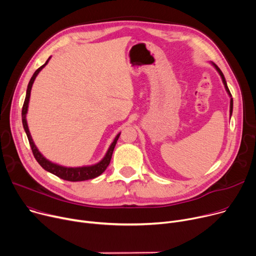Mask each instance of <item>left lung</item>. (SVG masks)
Wrapping results in <instances>:
<instances>
[{
	"mask_svg": "<svg viewBox=\"0 0 256 256\" xmlns=\"http://www.w3.org/2000/svg\"><path fill=\"white\" fill-rule=\"evenodd\" d=\"M212 65H214V67L216 69V72L220 74V78H222V82H224V88H226V92H228V96H230V118L232 113H233V98H232L230 92V90H228V84H226V78H224V74L222 72V70H220V69L218 67V65H216V64H214V62H212Z\"/></svg>",
	"mask_w": 256,
	"mask_h": 256,
	"instance_id": "8db88e82",
	"label": "left lung"
}]
</instances>
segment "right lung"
Masks as SVG:
<instances>
[{
	"label": "right lung",
	"instance_id": "1",
	"mask_svg": "<svg viewBox=\"0 0 256 256\" xmlns=\"http://www.w3.org/2000/svg\"><path fill=\"white\" fill-rule=\"evenodd\" d=\"M51 59V57H49V59L46 61V63L44 65H42L40 68H38L34 72V74H32L28 86V90H26V100L24 103H23V107H22V124H23V128H24L30 145L32 147V153L34 158L36 159V161L38 162V164L44 170H47L55 176H57L58 178L65 180H69V182H80V180H92L95 178L97 176H99L100 174H102L105 170L107 168V166L110 164V160L112 157V153L114 150V147L116 145V142H118V138L120 136V132H118L116 134V136L114 138L113 142L111 143V145L109 146L105 156L102 158L101 161H99L98 164H92V166H78V168H67V166H59L57 164H54V162L50 161L49 159L46 158L36 148V146L34 145V142L32 138V134L30 132V128L28 126V120H26V114H28V103H30V90L34 84V82L36 80V78L38 76V74H40V72L42 69L48 64L49 60Z\"/></svg>",
	"mask_w": 256,
	"mask_h": 256
}]
</instances>
